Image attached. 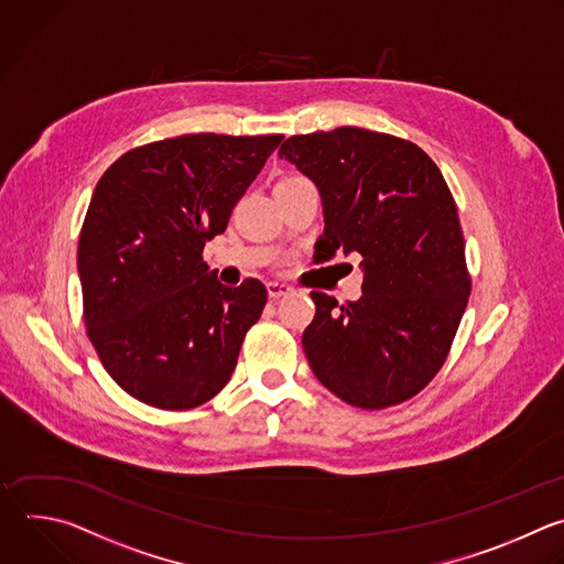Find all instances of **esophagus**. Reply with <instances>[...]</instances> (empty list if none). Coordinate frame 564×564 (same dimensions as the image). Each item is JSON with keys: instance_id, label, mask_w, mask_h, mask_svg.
Here are the masks:
<instances>
[{"instance_id": "1", "label": "esophagus", "mask_w": 564, "mask_h": 564, "mask_svg": "<svg viewBox=\"0 0 564 564\" xmlns=\"http://www.w3.org/2000/svg\"><path fill=\"white\" fill-rule=\"evenodd\" d=\"M267 291H269L271 300H280L282 295H289L293 289L289 284H284V282H269Z\"/></svg>"}]
</instances>
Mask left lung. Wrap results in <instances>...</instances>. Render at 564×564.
<instances>
[{"label": "left lung", "instance_id": "1", "mask_svg": "<svg viewBox=\"0 0 564 564\" xmlns=\"http://www.w3.org/2000/svg\"><path fill=\"white\" fill-rule=\"evenodd\" d=\"M280 158L322 197L319 260L362 256V297L311 291L302 333L315 378L360 409L420 393L444 365L471 293L458 208L435 162L413 142L358 127L293 135Z\"/></svg>", "mask_w": 564, "mask_h": 564}]
</instances>
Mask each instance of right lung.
Listing matches in <instances>:
<instances>
[{"label": "right lung", "instance_id": "add662e5", "mask_svg": "<svg viewBox=\"0 0 564 564\" xmlns=\"http://www.w3.org/2000/svg\"><path fill=\"white\" fill-rule=\"evenodd\" d=\"M282 135H180L124 153L97 182L77 247L84 324L144 404L182 411L231 380L260 319V280L224 286L202 260Z\"/></svg>", "mask_w": 564, "mask_h": 564}]
</instances>
